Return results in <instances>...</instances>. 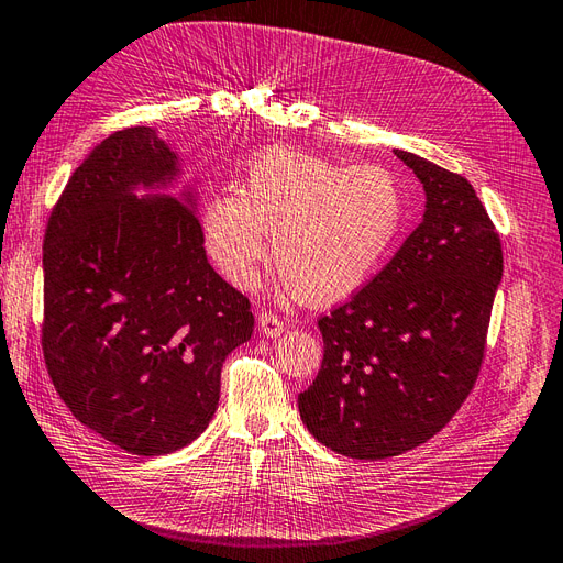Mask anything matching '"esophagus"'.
I'll use <instances>...</instances> for the list:
<instances>
[{
    "mask_svg": "<svg viewBox=\"0 0 563 563\" xmlns=\"http://www.w3.org/2000/svg\"><path fill=\"white\" fill-rule=\"evenodd\" d=\"M258 329H261V333H263V335H267V338H277V335H282V333H284L286 323H284V319H282V317H277V314L263 312V314L258 317Z\"/></svg>",
    "mask_w": 563,
    "mask_h": 563,
    "instance_id": "1",
    "label": "esophagus"
}]
</instances>
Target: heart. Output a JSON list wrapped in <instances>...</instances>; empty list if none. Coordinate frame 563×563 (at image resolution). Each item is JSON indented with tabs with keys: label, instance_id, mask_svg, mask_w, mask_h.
Here are the masks:
<instances>
[{
	"label": "heart",
	"instance_id": "heart-1",
	"mask_svg": "<svg viewBox=\"0 0 563 563\" xmlns=\"http://www.w3.org/2000/svg\"><path fill=\"white\" fill-rule=\"evenodd\" d=\"M406 199L380 166H347L275 150L249 168L242 197L203 213V242L223 277L249 288L267 258L298 300L333 305L378 275L397 246Z\"/></svg>",
	"mask_w": 563,
	"mask_h": 563
}]
</instances>
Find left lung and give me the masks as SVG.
<instances>
[{"label": "left lung", "instance_id": "obj_1", "mask_svg": "<svg viewBox=\"0 0 563 563\" xmlns=\"http://www.w3.org/2000/svg\"><path fill=\"white\" fill-rule=\"evenodd\" d=\"M422 223L362 291L319 317L323 360L298 411L323 446L383 460L432 439L479 378L500 234L467 178L411 152Z\"/></svg>", "mask_w": 563, "mask_h": 563}]
</instances>
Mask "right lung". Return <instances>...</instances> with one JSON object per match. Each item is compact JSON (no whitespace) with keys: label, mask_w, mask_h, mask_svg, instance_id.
Returning <instances> with one entry per match:
<instances>
[{"label":"right lung","mask_w":563,"mask_h":563,"mask_svg":"<svg viewBox=\"0 0 563 563\" xmlns=\"http://www.w3.org/2000/svg\"><path fill=\"white\" fill-rule=\"evenodd\" d=\"M176 172L155 131H117L75 168L44 234L48 376L79 422L135 455L207 430L225 356L253 333L251 302L207 261L190 203L131 195Z\"/></svg>","instance_id":"right-lung-1"}]
</instances>
